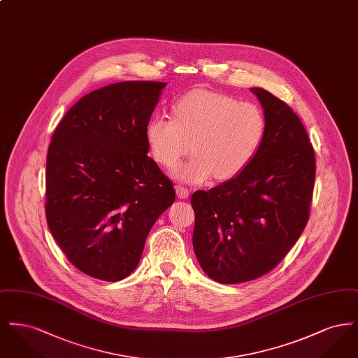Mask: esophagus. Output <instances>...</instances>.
I'll return each instance as SVG.
<instances>
[{
  "instance_id": "34e87169",
  "label": "esophagus",
  "mask_w": 358,
  "mask_h": 358,
  "mask_svg": "<svg viewBox=\"0 0 358 358\" xmlns=\"http://www.w3.org/2000/svg\"><path fill=\"white\" fill-rule=\"evenodd\" d=\"M176 194L178 199H187L189 196V190H187V187L178 185V187H176Z\"/></svg>"
}]
</instances>
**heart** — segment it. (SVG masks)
Wrapping results in <instances>:
<instances>
[{"instance_id":"obj_1","label":"heart","mask_w":358,"mask_h":358,"mask_svg":"<svg viewBox=\"0 0 358 358\" xmlns=\"http://www.w3.org/2000/svg\"><path fill=\"white\" fill-rule=\"evenodd\" d=\"M266 134L264 113L255 103L238 102L217 92L196 90L173 106V120L155 117L146 126L154 159L176 168L190 152L194 155L177 171L185 182L200 184L238 176L254 159Z\"/></svg>"}]
</instances>
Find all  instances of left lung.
<instances>
[{
    "mask_svg": "<svg viewBox=\"0 0 358 358\" xmlns=\"http://www.w3.org/2000/svg\"><path fill=\"white\" fill-rule=\"evenodd\" d=\"M250 90L266 117L257 153L238 176L190 199L194 254L222 285L254 280L287 255L306 227L315 180V154L298 115L271 92Z\"/></svg>",
    "mask_w": 358,
    "mask_h": 358,
    "instance_id": "left-lung-1",
    "label": "left lung"
}]
</instances>
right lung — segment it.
Returning a JSON list of instances; mask_svg holds the SVG:
<instances>
[{
	"label": "right lung",
	"instance_id": "obj_1",
	"mask_svg": "<svg viewBox=\"0 0 358 358\" xmlns=\"http://www.w3.org/2000/svg\"><path fill=\"white\" fill-rule=\"evenodd\" d=\"M166 83L120 82L75 103L47 154L45 216L82 273L117 282L133 273L157 219L174 203L149 153L146 126Z\"/></svg>",
	"mask_w": 358,
	"mask_h": 358
}]
</instances>
